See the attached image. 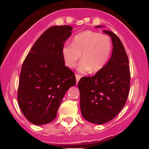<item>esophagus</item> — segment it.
<instances>
[{
    "instance_id": "esophagus-1",
    "label": "esophagus",
    "mask_w": 149,
    "mask_h": 149,
    "mask_svg": "<svg viewBox=\"0 0 149 149\" xmlns=\"http://www.w3.org/2000/svg\"><path fill=\"white\" fill-rule=\"evenodd\" d=\"M75 77H76V83H77V84H78L79 81H80V79H81V75H79V74H76Z\"/></svg>"
}]
</instances>
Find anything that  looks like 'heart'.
<instances>
[{
  "instance_id": "obj_1",
  "label": "heart",
  "mask_w": 149,
  "mask_h": 149,
  "mask_svg": "<svg viewBox=\"0 0 149 149\" xmlns=\"http://www.w3.org/2000/svg\"><path fill=\"white\" fill-rule=\"evenodd\" d=\"M112 51V41L107 35L85 30L74 36L73 42L65 43L62 48L65 64L74 68L81 57L78 70L81 72L100 71L106 65Z\"/></svg>"
}]
</instances>
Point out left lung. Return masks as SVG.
Segmentation results:
<instances>
[{
  "label": "left lung",
  "mask_w": 149,
  "mask_h": 149,
  "mask_svg": "<svg viewBox=\"0 0 149 149\" xmlns=\"http://www.w3.org/2000/svg\"><path fill=\"white\" fill-rule=\"evenodd\" d=\"M103 32L111 37V57L94 76L84 77L78 82L81 114L86 121L98 125L112 120L122 110L131 79L128 58L122 42L110 30Z\"/></svg>",
  "instance_id": "obj_1"
}]
</instances>
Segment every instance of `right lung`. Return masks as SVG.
Returning <instances> with one entry per match:
<instances>
[{
	"label": "right lung",
	"instance_id": "obj_1",
	"mask_svg": "<svg viewBox=\"0 0 149 149\" xmlns=\"http://www.w3.org/2000/svg\"><path fill=\"white\" fill-rule=\"evenodd\" d=\"M72 27L53 26L45 31L29 51L22 67L18 102L31 123H50L66 91L76 84L74 72L65 65L62 48Z\"/></svg>",
	"mask_w": 149,
	"mask_h": 149
}]
</instances>
